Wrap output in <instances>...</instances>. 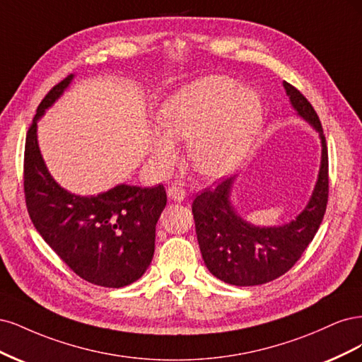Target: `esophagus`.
<instances>
[{
  "label": "esophagus",
  "instance_id": "esophagus-1",
  "mask_svg": "<svg viewBox=\"0 0 362 362\" xmlns=\"http://www.w3.org/2000/svg\"><path fill=\"white\" fill-rule=\"evenodd\" d=\"M167 194H168V197L171 198V200L177 202V203L183 202V200H185V197H186V191H185L183 188H180V186H176V185L170 186L168 191H167Z\"/></svg>",
  "mask_w": 362,
  "mask_h": 362
}]
</instances>
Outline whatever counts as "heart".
<instances>
[{
  "mask_svg": "<svg viewBox=\"0 0 362 362\" xmlns=\"http://www.w3.org/2000/svg\"><path fill=\"white\" fill-rule=\"evenodd\" d=\"M158 122L162 131L150 136V156L160 170L177 159L170 139L189 141L194 168L219 179L240 167L263 123V102L252 88H240L226 75H207L180 87L162 102Z\"/></svg>",
  "mask_w": 362,
  "mask_h": 362,
  "instance_id": "obj_1",
  "label": "heart"
}]
</instances>
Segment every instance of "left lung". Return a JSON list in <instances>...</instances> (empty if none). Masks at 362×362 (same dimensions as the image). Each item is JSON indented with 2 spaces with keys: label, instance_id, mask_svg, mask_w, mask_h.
<instances>
[{
  "label": "left lung",
  "instance_id": "1",
  "mask_svg": "<svg viewBox=\"0 0 362 362\" xmlns=\"http://www.w3.org/2000/svg\"><path fill=\"white\" fill-rule=\"evenodd\" d=\"M291 107L319 134L320 168L307 206L283 226L260 227L245 221L231 203L236 177L195 197L192 214L203 260L212 275L233 286H259L284 275L307 250L328 203V148L316 111L299 90L283 83Z\"/></svg>",
  "mask_w": 362,
  "mask_h": 362
}]
</instances>
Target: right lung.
Segmentation results:
<instances>
[{"mask_svg": "<svg viewBox=\"0 0 362 362\" xmlns=\"http://www.w3.org/2000/svg\"><path fill=\"white\" fill-rule=\"evenodd\" d=\"M75 75L57 84L37 107L27 134L24 191L30 218L45 242L86 281L119 288L141 278L153 259L156 223L165 209L162 185L120 183L98 195H76L58 185L37 141V122Z\"/></svg>", "mask_w": 362, "mask_h": 362, "instance_id": "add662e5", "label": "right lung"}]
</instances>
